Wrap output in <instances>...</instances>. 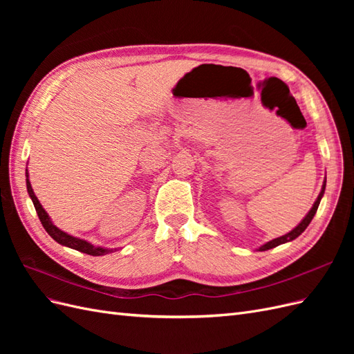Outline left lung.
<instances>
[{
	"instance_id": "8db88e82",
	"label": "left lung",
	"mask_w": 354,
	"mask_h": 354,
	"mask_svg": "<svg viewBox=\"0 0 354 354\" xmlns=\"http://www.w3.org/2000/svg\"><path fill=\"white\" fill-rule=\"evenodd\" d=\"M325 186H326V181H325V183H324L322 192H320L319 196H317V199H316V202L313 203L312 209L308 211V214H307V216L303 218V221L299 223L298 226H297L294 230H291V232H289V233L283 234V236H281V238H276V239H273V241H270V242L264 243L263 246H260V251H267V250H272V248H274V246H277V245L285 243V242H289V241H294L295 238H298L299 234H301V233H303V232L307 229V226H308V224H310V221L313 220L315 214H316V211H317L319 203H320V199H322V196H324V194H325Z\"/></svg>"
}]
</instances>
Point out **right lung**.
Here are the masks:
<instances>
[{
    "label": "right lung",
    "instance_id": "add662e5",
    "mask_svg": "<svg viewBox=\"0 0 354 354\" xmlns=\"http://www.w3.org/2000/svg\"><path fill=\"white\" fill-rule=\"evenodd\" d=\"M26 187H28V194H29L32 202H34V207L37 209V214H38L41 224H42V226H44L46 232L56 242H59L60 245L68 246V248L77 250V251H81V252L88 254V255H94V257L95 255H106V254H109V252H113V250H106V248H100V246H94V245L88 243L87 241L73 238V236H71V234H68L65 232H62L60 229H57L55 224L51 223L48 214L46 212L44 208H42V205H41L39 201L37 199V196L34 194V190H32V186H30L29 178H28V173H26Z\"/></svg>",
    "mask_w": 354,
    "mask_h": 354
}]
</instances>
